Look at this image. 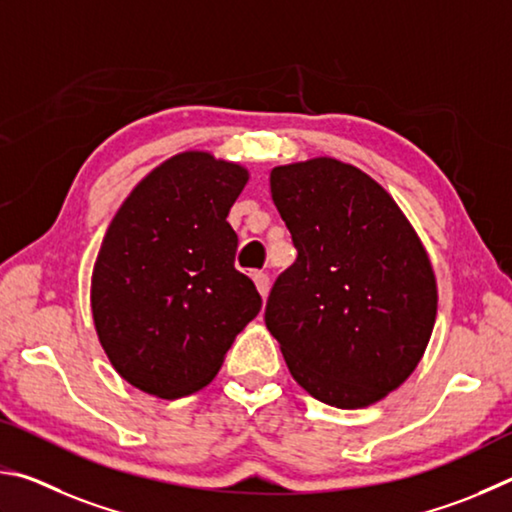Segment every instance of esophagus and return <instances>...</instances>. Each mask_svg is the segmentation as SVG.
<instances>
[{
    "label": "esophagus",
    "mask_w": 512,
    "mask_h": 512,
    "mask_svg": "<svg viewBox=\"0 0 512 512\" xmlns=\"http://www.w3.org/2000/svg\"><path fill=\"white\" fill-rule=\"evenodd\" d=\"M254 283H256L258 294H261V297L265 299L267 292H270V276L263 274V272H256L254 274Z\"/></svg>",
    "instance_id": "esophagus-1"
}]
</instances>
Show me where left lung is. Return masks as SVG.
I'll return each instance as SVG.
<instances>
[{
    "label": "left lung",
    "mask_w": 512,
    "mask_h": 512,
    "mask_svg": "<svg viewBox=\"0 0 512 512\" xmlns=\"http://www.w3.org/2000/svg\"><path fill=\"white\" fill-rule=\"evenodd\" d=\"M270 188L299 256L270 292L267 330L312 398L369 407L414 373L432 337L423 242L373 177L339 159L276 166Z\"/></svg>",
    "instance_id": "1"
}]
</instances>
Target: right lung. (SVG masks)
<instances>
[{
  "label": "right lung",
  "mask_w": 512,
  "mask_h": 512,
  "mask_svg": "<svg viewBox=\"0 0 512 512\" xmlns=\"http://www.w3.org/2000/svg\"><path fill=\"white\" fill-rule=\"evenodd\" d=\"M247 168L186 150L125 197L92 274L98 342L116 373L150 396L175 400L206 387L233 339L261 310L236 261L229 209Z\"/></svg>",
  "instance_id": "1"
}]
</instances>
